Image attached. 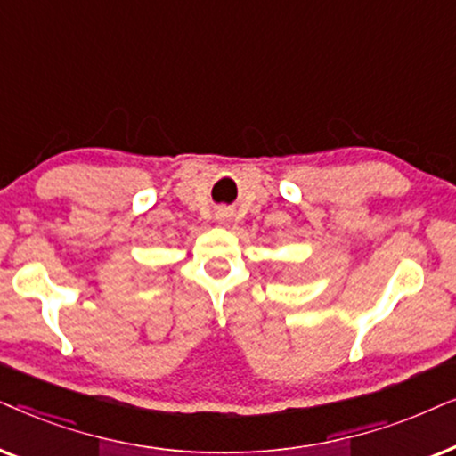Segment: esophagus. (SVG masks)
Masks as SVG:
<instances>
[{
	"mask_svg": "<svg viewBox=\"0 0 456 456\" xmlns=\"http://www.w3.org/2000/svg\"><path fill=\"white\" fill-rule=\"evenodd\" d=\"M218 218H221V221H224V215H218Z\"/></svg>",
	"mask_w": 456,
	"mask_h": 456,
	"instance_id": "34e87169",
	"label": "esophagus"
}]
</instances>
